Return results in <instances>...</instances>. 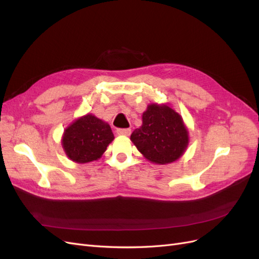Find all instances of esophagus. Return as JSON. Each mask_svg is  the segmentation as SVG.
Masks as SVG:
<instances>
[{"label": "esophagus", "instance_id": "1", "mask_svg": "<svg viewBox=\"0 0 259 259\" xmlns=\"http://www.w3.org/2000/svg\"><path fill=\"white\" fill-rule=\"evenodd\" d=\"M132 131L130 128H117L116 130V134L117 135H122V136H130Z\"/></svg>", "mask_w": 259, "mask_h": 259}]
</instances>
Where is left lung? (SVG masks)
<instances>
[{
  "instance_id": "1",
  "label": "left lung",
  "mask_w": 259,
  "mask_h": 259,
  "mask_svg": "<svg viewBox=\"0 0 259 259\" xmlns=\"http://www.w3.org/2000/svg\"><path fill=\"white\" fill-rule=\"evenodd\" d=\"M131 140L147 160L167 164L186 151L189 135L183 117L167 105H149L143 125L132 133Z\"/></svg>"
}]
</instances>
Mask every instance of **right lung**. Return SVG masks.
Segmentation results:
<instances>
[{
  "label": "right lung",
  "mask_w": 259,
  "mask_h": 259,
  "mask_svg": "<svg viewBox=\"0 0 259 259\" xmlns=\"http://www.w3.org/2000/svg\"><path fill=\"white\" fill-rule=\"evenodd\" d=\"M113 139L110 125L89 113L69 125L61 144L70 160L89 163L98 160Z\"/></svg>",
  "instance_id": "1"
}]
</instances>
